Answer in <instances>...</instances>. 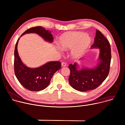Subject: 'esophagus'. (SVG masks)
<instances>
[{
    "label": "esophagus",
    "mask_w": 125,
    "mask_h": 125,
    "mask_svg": "<svg viewBox=\"0 0 125 125\" xmlns=\"http://www.w3.org/2000/svg\"><path fill=\"white\" fill-rule=\"evenodd\" d=\"M61 66H62V67H65V66H66V63L64 62H62V63H61Z\"/></svg>",
    "instance_id": "esophagus-1"
}]
</instances>
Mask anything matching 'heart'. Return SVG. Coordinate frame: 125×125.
<instances>
[{"mask_svg": "<svg viewBox=\"0 0 125 125\" xmlns=\"http://www.w3.org/2000/svg\"><path fill=\"white\" fill-rule=\"evenodd\" d=\"M90 35L83 32L70 31L63 33L58 41L59 47L62 50H71L74 58L82 56L92 43Z\"/></svg>", "mask_w": 125, "mask_h": 125, "instance_id": "obj_1", "label": "heart"}]
</instances>
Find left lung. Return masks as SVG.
Masks as SVG:
<instances>
[{"label":"left lung","instance_id":"1","mask_svg":"<svg viewBox=\"0 0 125 125\" xmlns=\"http://www.w3.org/2000/svg\"><path fill=\"white\" fill-rule=\"evenodd\" d=\"M91 48L99 49L98 62L95 66L88 68L76 62L69 65V83L73 88L80 92L94 90L103 82L109 72L111 59L110 43L98 30L96 31L94 42Z\"/></svg>","mask_w":125,"mask_h":125}]
</instances>
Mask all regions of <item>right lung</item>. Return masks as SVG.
I'll return each mask as SVG.
<instances>
[{
    "label": "right lung",
    "mask_w": 125,
    "mask_h": 125,
    "mask_svg": "<svg viewBox=\"0 0 125 125\" xmlns=\"http://www.w3.org/2000/svg\"><path fill=\"white\" fill-rule=\"evenodd\" d=\"M31 33H37L47 42H53V37L51 31L41 26L27 30L20 37ZM19 39L17 40L14 50V71L16 77L27 90L33 92L42 91L49 85L53 75L61 68V63L58 61H49L39 67H28L23 63L18 52L17 46Z\"/></svg>",
    "instance_id": "add662e5"
}]
</instances>
